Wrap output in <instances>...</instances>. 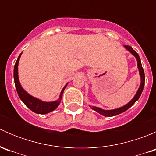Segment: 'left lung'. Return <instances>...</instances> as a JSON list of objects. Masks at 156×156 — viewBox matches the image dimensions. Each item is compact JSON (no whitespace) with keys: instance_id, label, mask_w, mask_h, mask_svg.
<instances>
[{"instance_id":"left-lung-1","label":"left lung","mask_w":156,"mask_h":156,"mask_svg":"<svg viewBox=\"0 0 156 156\" xmlns=\"http://www.w3.org/2000/svg\"><path fill=\"white\" fill-rule=\"evenodd\" d=\"M125 48L127 49L128 51H130L133 56L136 57V60H137V66H138V69H139V72H140V78H141V84L140 86L139 89H138L137 92H136V95L134 96L132 100H130L127 104L125 105V106H122V107L119 108H116V109H112V110H103L102 108H100L98 107H96V106H92L90 107L93 108L94 110H95L96 112H97L98 113H100V115H104V116H108V117H111V116H114V115H117L121 114V113L124 112H125L126 110L128 109L129 108L131 107L133 104H134L135 102L140 98V97L141 94L143 92V90H144V84H145V75H144V69H143L142 65H141V61H140V58L139 55L138 53H136L135 50H133V49L131 48L130 46H128V45H125Z\"/></svg>"}]
</instances>
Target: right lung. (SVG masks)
<instances>
[{
  "label": "right lung",
  "mask_w": 156,
  "mask_h": 156,
  "mask_svg": "<svg viewBox=\"0 0 156 156\" xmlns=\"http://www.w3.org/2000/svg\"><path fill=\"white\" fill-rule=\"evenodd\" d=\"M22 53L19 56L18 59H17L16 62L15 66H14V71H13V76H14V82H15L16 89L17 94H18L19 97L21 99L22 101L24 103V104L27 106L29 109L34 112L37 113V114H47V113L53 111L58 107L61 101V98L62 97V94L66 87L67 84L63 87V89L61 91L60 96H59V100L53 102H43L41 100H38L37 98L31 97L29 95L28 93L23 90V88L21 87L20 81H19V77H18V64L19 61H20V58L21 56Z\"/></svg>",
  "instance_id": "1"
}]
</instances>
